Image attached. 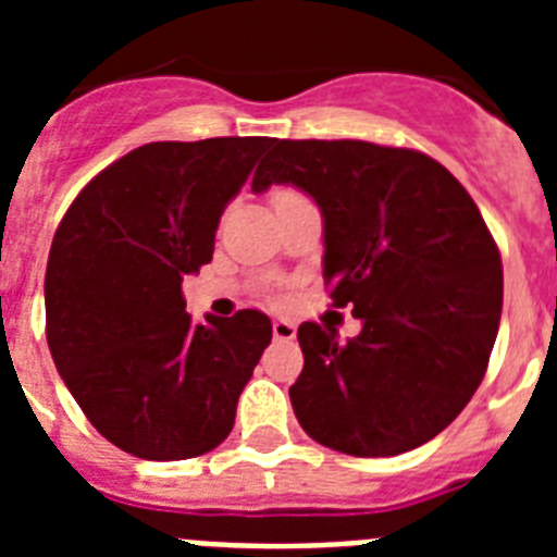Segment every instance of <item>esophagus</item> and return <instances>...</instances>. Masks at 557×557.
I'll list each match as a JSON object with an SVG mask.
<instances>
[{
    "label": "esophagus",
    "mask_w": 557,
    "mask_h": 557,
    "mask_svg": "<svg viewBox=\"0 0 557 557\" xmlns=\"http://www.w3.org/2000/svg\"><path fill=\"white\" fill-rule=\"evenodd\" d=\"M295 332H298V329H295L293 321H284V318L273 321V337L275 339H293Z\"/></svg>",
    "instance_id": "esophagus-1"
}]
</instances>
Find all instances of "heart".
I'll return each instance as SVG.
<instances>
[{"label": "heart", "instance_id": "1", "mask_svg": "<svg viewBox=\"0 0 557 557\" xmlns=\"http://www.w3.org/2000/svg\"><path fill=\"white\" fill-rule=\"evenodd\" d=\"M289 195H295V191L287 189V186H278V189L270 191V203H273V209H275V206H278V203H282V200H287Z\"/></svg>", "mask_w": 557, "mask_h": 557}]
</instances>
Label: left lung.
I'll return each instance as SVG.
<instances>
[{
	"instance_id": "8db88e82",
	"label": "left lung",
	"mask_w": 557,
	"mask_h": 557,
	"mask_svg": "<svg viewBox=\"0 0 557 557\" xmlns=\"http://www.w3.org/2000/svg\"><path fill=\"white\" fill-rule=\"evenodd\" d=\"M293 184L323 214V278L357 337L301 323L295 418L354 457L426 444L480 387L502 314V259L471 195L435 159L357 139H275L250 189Z\"/></svg>"
}]
</instances>
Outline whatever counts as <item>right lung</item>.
<instances>
[{
	"mask_svg": "<svg viewBox=\"0 0 557 557\" xmlns=\"http://www.w3.org/2000/svg\"><path fill=\"white\" fill-rule=\"evenodd\" d=\"M268 136L150 141L88 181L49 248L44 307L58 373L102 437L141 460L220 446L273 326L259 309L186 312L225 206Z\"/></svg>",
	"mask_w": 557,
	"mask_h": 557,
	"instance_id": "obj_1",
	"label": "right lung"
}]
</instances>
